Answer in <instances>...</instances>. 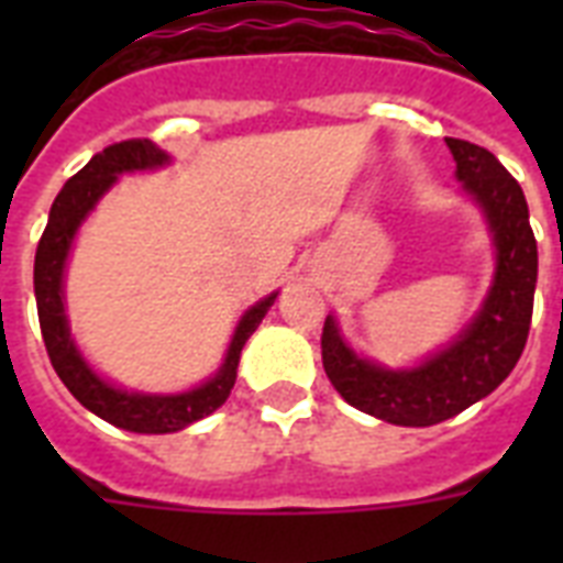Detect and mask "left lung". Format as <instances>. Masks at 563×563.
I'll return each instance as SVG.
<instances>
[{
	"label": "left lung",
	"instance_id": "8db88e82",
	"mask_svg": "<svg viewBox=\"0 0 563 563\" xmlns=\"http://www.w3.org/2000/svg\"><path fill=\"white\" fill-rule=\"evenodd\" d=\"M446 148L494 247V280L476 316L453 342L411 368H388L360 356L335 316H327L321 335V360L335 391L353 409L397 427H432L488 397L515 371L532 324L538 242L523 189L488 148L453 136H446Z\"/></svg>",
	"mask_w": 563,
	"mask_h": 563
}]
</instances>
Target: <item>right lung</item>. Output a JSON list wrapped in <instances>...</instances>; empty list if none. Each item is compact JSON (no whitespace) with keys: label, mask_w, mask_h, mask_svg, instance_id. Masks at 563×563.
<instances>
[{"label":"right lung","mask_w":563,"mask_h":563,"mask_svg":"<svg viewBox=\"0 0 563 563\" xmlns=\"http://www.w3.org/2000/svg\"><path fill=\"white\" fill-rule=\"evenodd\" d=\"M169 163V154L157 148L152 140H125V143L108 145L78 175L66 180L64 189L57 192L55 203L48 210V224L40 236L37 256H34V298H37L40 330H43L52 368L57 371L60 383L73 391V397L81 402L84 409H90L92 415H99L101 420H108L113 427L140 432V435L178 432V429H187L189 423L219 409L236 383L242 347L254 335L256 327L263 324V318L268 316V309L274 307V300L280 295V291H272L242 312L219 371L207 376L201 385L187 388V391H131V388L110 383L92 368L81 347L75 344L69 318H66L64 274L66 263H69V251H73L75 236H78L87 216L96 210V203L110 189L117 187L122 175L163 169Z\"/></svg>","instance_id":"1"}]
</instances>
